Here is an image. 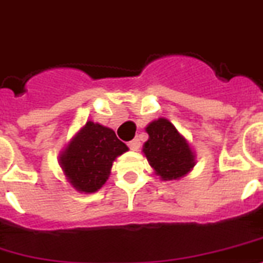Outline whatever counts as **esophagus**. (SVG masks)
I'll use <instances>...</instances> for the list:
<instances>
[{
	"label": "esophagus",
	"mask_w": 263,
	"mask_h": 263,
	"mask_svg": "<svg viewBox=\"0 0 263 263\" xmlns=\"http://www.w3.org/2000/svg\"><path fill=\"white\" fill-rule=\"evenodd\" d=\"M128 147L132 149V151H138L140 148V142H139V139H134L131 142L128 143Z\"/></svg>",
	"instance_id": "34e87169"
}]
</instances>
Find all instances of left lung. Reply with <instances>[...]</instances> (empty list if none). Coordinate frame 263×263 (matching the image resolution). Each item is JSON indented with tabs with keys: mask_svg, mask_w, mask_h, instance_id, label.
Listing matches in <instances>:
<instances>
[{
	"mask_svg": "<svg viewBox=\"0 0 263 263\" xmlns=\"http://www.w3.org/2000/svg\"><path fill=\"white\" fill-rule=\"evenodd\" d=\"M145 132L148 140L143 145V154L160 179H180L194 168L195 154L171 121L159 118L147 125Z\"/></svg>",
	"mask_w": 263,
	"mask_h": 263,
	"instance_id": "8db88e82",
	"label": "left lung"
}]
</instances>
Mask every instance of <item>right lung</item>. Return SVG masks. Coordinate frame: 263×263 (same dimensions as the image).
<instances>
[{
    "label": "right lung",
    "instance_id": "obj_1",
    "mask_svg": "<svg viewBox=\"0 0 263 263\" xmlns=\"http://www.w3.org/2000/svg\"><path fill=\"white\" fill-rule=\"evenodd\" d=\"M128 147L111 128L87 121L59 156L70 186L79 193H96L107 182L112 163Z\"/></svg>",
    "mask_w": 263,
    "mask_h": 263
}]
</instances>
